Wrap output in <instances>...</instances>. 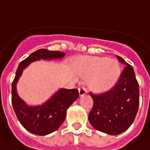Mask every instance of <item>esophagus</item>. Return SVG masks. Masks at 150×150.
I'll return each mask as SVG.
<instances>
[{
  "instance_id": "esophagus-1",
  "label": "esophagus",
  "mask_w": 150,
  "mask_h": 150,
  "mask_svg": "<svg viewBox=\"0 0 150 150\" xmlns=\"http://www.w3.org/2000/svg\"><path fill=\"white\" fill-rule=\"evenodd\" d=\"M86 89L85 88L81 87V88H79V96L80 97H82V96H84L86 94Z\"/></svg>"
}]
</instances>
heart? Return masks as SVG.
Wrapping results in <instances>:
<instances>
[{
	"label": "heart",
	"instance_id": "b5f03b06",
	"mask_svg": "<svg viewBox=\"0 0 150 150\" xmlns=\"http://www.w3.org/2000/svg\"><path fill=\"white\" fill-rule=\"evenodd\" d=\"M73 67L81 78L87 79L88 88L97 94L112 89L121 75L119 62L106 57L79 56L73 62Z\"/></svg>",
	"mask_w": 150,
	"mask_h": 150
}]
</instances>
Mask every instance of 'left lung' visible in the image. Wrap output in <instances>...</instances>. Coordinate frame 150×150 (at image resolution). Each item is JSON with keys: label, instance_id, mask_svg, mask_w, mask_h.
<instances>
[{"label": "left lung", "instance_id": "left-lung-1", "mask_svg": "<svg viewBox=\"0 0 150 150\" xmlns=\"http://www.w3.org/2000/svg\"><path fill=\"white\" fill-rule=\"evenodd\" d=\"M119 62L126 65L117 85L101 95L90 93L93 107L88 121L96 129L109 135H119L127 130L134 121L139 105V88L134 69L123 58Z\"/></svg>", "mask_w": 150, "mask_h": 150}]
</instances>
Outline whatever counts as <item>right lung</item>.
<instances>
[{"label": "right lung", "instance_id": "1", "mask_svg": "<svg viewBox=\"0 0 150 150\" xmlns=\"http://www.w3.org/2000/svg\"><path fill=\"white\" fill-rule=\"evenodd\" d=\"M64 52L41 48L31 53L19 64L11 88V102L18 119L28 132L38 136H46L59 129L66 117L69 107L79 98L77 88H61L45 103L39 105H29L21 98L17 91V84L23 71L31 63L42 60H61Z\"/></svg>", "mask_w": 150, "mask_h": 150}]
</instances>
